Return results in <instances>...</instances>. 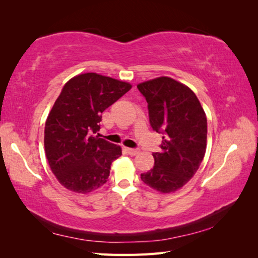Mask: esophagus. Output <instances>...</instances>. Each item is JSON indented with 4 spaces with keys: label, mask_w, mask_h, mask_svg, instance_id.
Wrapping results in <instances>:
<instances>
[{
    "label": "esophagus",
    "mask_w": 258,
    "mask_h": 258,
    "mask_svg": "<svg viewBox=\"0 0 258 258\" xmlns=\"http://www.w3.org/2000/svg\"><path fill=\"white\" fill-rule=\"evenodd\" d=\"M126 151H127L128 154H130V155H132V156L138 155L139 153H140V151H139V150H136V149H126Z\"/></svg>",
    "instance_id": "obj_1"
}]
</instances>
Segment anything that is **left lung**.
<instances>
[{
  "mask_svg": "<svg viewBox=\"0 0 258 258\" xmlns=\"http://www.w3.org/2000/svg\"><path fill=\"white\" fill-rule=\"evenodd\" d=\"M149 107L150 123L163 133L161 152L153 153L154 166L141 179L160 193H173L194 176L204 158L207 119L188 86L167 76L138 85Z\"/></svg>",
  "mask_w": 258,
  "mask_h": 258,
  "instance_id": "obj_1",
  "label": "left lung"
}]
</instances>
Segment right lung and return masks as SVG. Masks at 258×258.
<instances>
[{"label": "right lung", "instance_id": "obj_1", "mask_svg": "<svg viewBox=\"0 0 258 258\" xmlns=\"http://www.w3.org/2000/svg\"><path fill=\"white\" fill-rule=\"evenodd\" d=\"M132 89L127 82L97 73L68 81L46 118L44 149L52 173L65 188L87 194L107 182L120 146L94 135L102 113Z\"/></svg>", "mask_w": 258, "mask_h": 258}]
</instances>
